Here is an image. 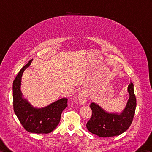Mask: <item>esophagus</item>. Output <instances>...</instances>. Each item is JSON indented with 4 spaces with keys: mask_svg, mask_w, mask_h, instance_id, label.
Returning <instances> with one entry per match:
<instances>
[{
    "mask_svg": "<svg viewBox=\"0 0 152 152\" xmlns=\"http://www.w3.org/2000/svg\"><path fill=\"white\" fill-rule=\"evenodd\" d=\"M87 95L85 92H81L79 94V102H80L81 104H85V102H86V100H87Z\"/></svg>",
    "mask_w": 152,
    "mask_h": 152,
    "instance_id": "obj_1",
    "label": "esophagus"
}]
</instances>
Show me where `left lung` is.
I'll list each match as a JSON object with an SVG mask.
<instances>
[{
    "mask_svg": "<svg viewBox=\"0 0 152 152\" xmlns=\"http://www.w3.org/2000/svg\"><path fill=\"white\" fill-rule=\"evenodd\" d=\"M130 98L124 110L120 114H109L98 104L92 103L91 119L87 123L88 130L101 137H110L119 135L130 127L133 121L136 108V98L132 82L128 85Z\"/></svg>",
    "mask_w": 152,
    "mask_h": 152,
    "instance_id": "left-lung-1",
    "label": "left lung"
}]
</instances>
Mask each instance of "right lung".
<instances>
[{
	"instance_id": "obj_1",
	"label": "right lung",
	"mask_w": 152,
	"mask_h": 152,
	"mask_svg": "<svg viewBox=\"0 0 152 152\" xmlns=\"http://www.w3.org/2000/svg\"><path fill=\"white\" fill-rule=\"evenodd\" d=\"M31 60L19 71L13 83V109L22 126L28 132L35 134H49L53 132L61 119V115L67 107L66 98L61 99L45 108H34L22 98L20 91L23 72L31 64Z\"/></svg>"
}]
</instances>
